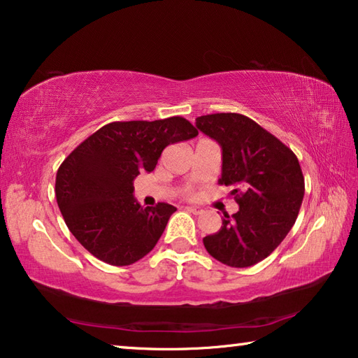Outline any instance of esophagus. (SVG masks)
I'll return each instance as SVG.
<instances>
[{"mask_svg":"<svg viewBox=\"0 0 358 358\" xmlns=\"http://www.w3.org/2000/svg\"><path fill=\"white\" fill-rule=\"evenodd\" d=\"M186 210L189 211V213H192V215H201L202 211H203L201 207H186Z\"/></svg>","mask_w":358,"mask_h":358,"instance_id":"1","label":"esophagus"}]
</instances>
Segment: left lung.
<instances>
[{"label":"left lung","mask_w":358,"mask_h":358,"mask_svg":"<svg viewBox=\"0 0 358 358\" xmlns=\"http://www.w3.org/2000/svg\"><path fill=\"white\" fill-rule=\"evenodd\" d=\"M196 126L221 145L220 185L232 186L238 203L237 213H224L221 229L203 238L205 250L229 266H251L268 257L295 224L305 196L300 162L245 115H202Z\"/></svg>","instance_id":"8db88e82"}]
</instances>
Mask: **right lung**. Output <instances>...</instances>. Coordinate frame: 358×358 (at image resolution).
I'll return each instance as SVG.
<instances>
[{
    "label": "right lung",
    "mask_w": 358,
    "mask_h": 358,
    "mask_svg": "<svg viewBox=\"0 0 358 358\" xmlns=\"http://www.w3.org/2000/svg\"><path fill=\"white\" fill-rule=\"evenodd\" d=\"M197 134L187 120L171 117L113 121L85 138L59 166L55 181L59 211L78 243L117 266L147 256L177 208L164 202L143 208L132 196V181L155 171L167 145Z\"/></svg>",
    "instance_id": "obj_1"
}]
</instances>
